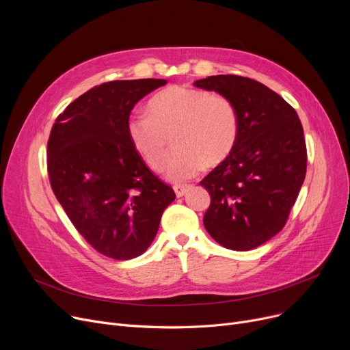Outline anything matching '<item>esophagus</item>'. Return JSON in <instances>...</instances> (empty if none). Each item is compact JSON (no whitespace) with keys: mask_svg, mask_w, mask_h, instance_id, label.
Returning <instances> with one entry per match:
<instances>
[{"mask_svg":"<svg viewBox=\"0 0 350 350\" xmlns=\"http://www.w3.org/2000/svg\"><path fill=\"white\" fill-rule=\"evenodd\" d=\"M173 189H174V193H176L177 197H183L185 193L189 191L190 185H187V184H176Z\"/></svg>","mask_w":350,"mask_h":350,"instance_id":"esophagus-1","label":"esophagus"}]
</instances>
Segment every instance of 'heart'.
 <instances>
[{"mask_svg": "<svg viewBox=\"0 0 350 350\" xmlns=\"http://www.w3.org/2000/svg\"><path fill=\"white\" fill-rule=\"evenodd\" d=\"M132 148L145 165L160 172L170 136L176 149L166 173L174 181L196 176L206 163L215 166L234 150L239 120L235 105L224 96L197 88L170 87L148 103V115H132L126 122Z\"/></svg>", "mask_w": 350, "mask_h": 350, "instance_id": "obj_1", "label": "heart"}]
</instances>
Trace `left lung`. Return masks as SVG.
<instances>
[{
  "instance_id": "1",
  "label": "left lung",
  "mask_w": 350,
  "mask_h": 350,
  "mask_svg": "<svg viewBox=\"0 0 350 350\" xmlns=\"http://www.w3.org/2000/svg\"><path fill=\"white\" fill-rule=\"evenodd\" d=\"M194 85L229 98L239 120L234 150L200 181L211 196L204 226L226 249H254L284 228L304 183L301 121L283 97L249 77L209 76Z\"/></svg>"
}]
</instances>
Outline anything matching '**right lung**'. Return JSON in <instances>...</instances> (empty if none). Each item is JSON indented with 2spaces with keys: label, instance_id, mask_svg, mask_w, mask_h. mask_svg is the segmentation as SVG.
Wrapping results in <instances>:
<instances>
[{
  "label": "right lung",
  "instance_id": "1",
  "mask_svg": "<svg viewBox=\"0 0 350 350\" xmlns=\"http://www.w3.org/2000/svg\"><path fill=\"white\" fill-rule=\"evenodd\" d=\"M166 83L115 80L92 87L66 107L51 131L52 190L79 234L115 260L137 258L150 246L176 198L126 135L135 104Z\"/></svg>",
  "mask_w": 350,
  "mask_h": 350
}]
</instances>
